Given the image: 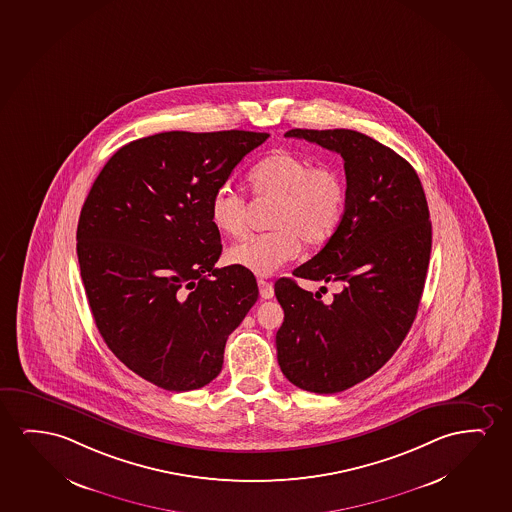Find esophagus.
Wrapping results in <instances>:
<instances>
[{"label": "esophagus", "instance_id": "obj_1", "mask_svg": "<svg viewBox=\"0 0 512 512\" xmlns=\"http://www.w3.org/2000/svg\"><path fill=\"white\" fill-rule=\"evenodd\" d=\"M258 286H260L261 298H265V300L274 298V286H272V282L263 281V279H260V281H258Z\"/></svg>", "mask_w": 512, "mask_h": 512}]
</instances>
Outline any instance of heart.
Returning a JSON list of instances; mask_svg holds the SVG:
<instances>
[{
    "mask_svg": "<svg viewBox=\"0 0 512 512\" xmlns=\"http://www.w3.org/2000/svg\"><path fill=\"white\" fill-rule=\"evenodd\" d=\"M252 195L274 200L267 224L272 230L254 233L231 245L226 261L245 272L267 277L295 260L302 240L323 245L339 230L346 212V180L337 166L312 161L291 151H274L247 173ZM210 223L224 235H240L247 221V203L237 189L224 184L209 203Z\"/></svg>",
    "mask_w": 512,
    "mask_h": 512,
    "instance_id": "1",
    "label": "heart"
}]
</instances>
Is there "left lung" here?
I'll return each mask as SVG.
<instances>
[{
    "instance_id": "1",
    "label": "left lung",
    "mask_w": 512,
    "mask_h": 512,
    "mask_svg": "<svg viewBox=\"0 0 512 512\" xmlns=\"http://www.w3.org/2000/svg\"><path fill=\"white\" fill-rule=\"evenodd\" d=\"M339 152L346 212L339 230L293 275L339 282L333 300L275 282L284 321L275 337L282 374L298 388L332 395L374 375L411 330L425 288L432 223L418 173L393 149L353 130H291ZM324 288V286H323ZM321 288V289H323Z\"/></svg>"
}]
</instances>
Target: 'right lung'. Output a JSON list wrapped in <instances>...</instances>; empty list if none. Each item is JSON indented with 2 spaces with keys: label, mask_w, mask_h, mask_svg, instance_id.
Here are the masks:
<instances>
[{
  "label": "right lung",
  "mask_w": 512,
  "mask_h": 512,
  "mask_svg": "<svg viewBox=\"0 0 512 512\" xmlns=\"http://www.w3.org/2000/svg\"><path fill=\"white\" fill-rule=\"evenodd\" d=\"M268 133L166 131L121 147L80 210L77 256L108 349L168 391L203 388L258 300L251 272L216 268L209 203Z\"/></svg>",
  "instance_id": "obj_1"
}]
</instances>
